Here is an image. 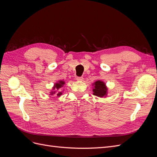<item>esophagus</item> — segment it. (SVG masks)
Instances as JSON below:
<instances>
[{
    "instance_id": "34e87169",
    "label": "esophagus",
    "mask_w": 157,
    "mask_h": 157,
    "mask_svg": "<svg viewBox=\"0 0 157 157\" xmlns=\"http://www.w3.org/2000/svg\"><path fill=\"white\" fill-rule=\"evenodd\" d=\"M77 80H79V81H82V80H83V77H77Z\"/></svg>"
}]
</instances>
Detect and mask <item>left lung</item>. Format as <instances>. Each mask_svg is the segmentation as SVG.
Instances as JSON below:
<instances>
[{
    "instance_id": "8db88e82",
    "label": "left lung",
    "mask_w": 157,
    "mask_h": 157,
    "mask_svg": "<svg viewBox=\"0 0 157 157\" xmlns=\"http://www.w3.org/2000/svg\"><path fill=\"white\" fill-rule=\"evenodd\" d=\"M94 87L93 88V94L99 98L106 96L107 93V88L105 83L101 80H97L94 82Z\"/></svg>"
}]
</instances>
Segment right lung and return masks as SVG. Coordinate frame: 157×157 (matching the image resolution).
Here are the masks:
<instances>
[{"label": "right lung", "instance_id": "right-lung-1", "mask_svg": "<svg viewBox=\"0 0 157 157\" xmlns=\"http://www.w3.org/2000/svg\"><path fill=\"white\" fill-rule=\"evenodd\" d=\"M63 84H65V82L63 81V80H59V81L58 82H57V83H56V84H54V88H53V90H54V89L58 90V89L61 88V87H63ZM55 93H56L55 91H54V92L52 91V92H51V95H53V94H55ZM61 94H62V92H61V91H59L58 94H57V96H60Z\"/></svg>", "mask_w": 157, "mask_h": 157}]
</instances>
